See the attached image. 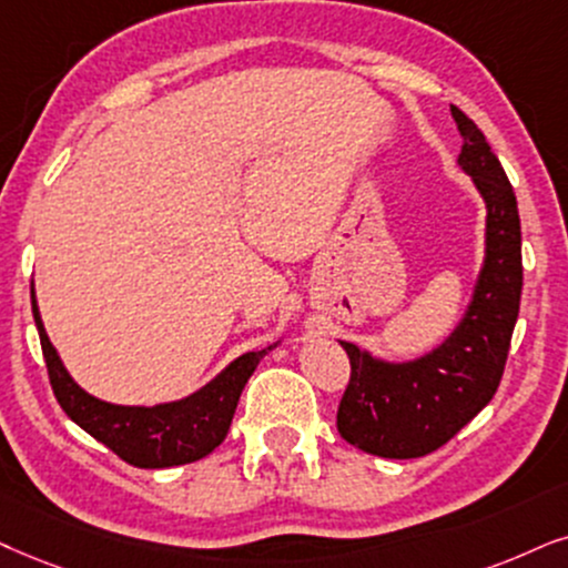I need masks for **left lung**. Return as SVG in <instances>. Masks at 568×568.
<instances>
[{
    "instance_id": "left-lung-1",
    "label": "left lung",
    "mask_w": 568,
    "mask_h": 568,
    "mask_svg": "<svg viewBox=\"0 0 568 568\" xmlns=\"http://www.w3.org/2000/svg\"><path fill=\"white\" fill-rule=\"evenodd\" d=\"M462 131L458 168L485 201V260L464 317L440 346L387 362L341 341L351 379L337 406L343 440L383 458L433 454L498 390L521 298V222L511 183L479 128L450 106Z\"/></svg>"
}]
</instances>
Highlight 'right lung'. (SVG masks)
Wrapping results in <instances>:
<instances>
[{"mask_svg": "<svg viewBox=\"0 0 568 568\" xmlns=\"http://www.w3.org/2000/svg\"><path fill=\"white\" fill-rule=\"evenodd\" d=\"M31 306L49 369V383H52L62 412L91 437L114 450L123 462L139 466V469H168V466L191 464L210 456L225 440L235 406H239L243 387L254 375L256 364L280 343L239 356L217 377L181 400L156 406H118L93 398L70 377L60 354L49 341L33 288Z\"/></svg>", "mask_w": 568, "mask_h": 568, "instance_id": "obj_1", "label": "right lung"}]
</instances>
